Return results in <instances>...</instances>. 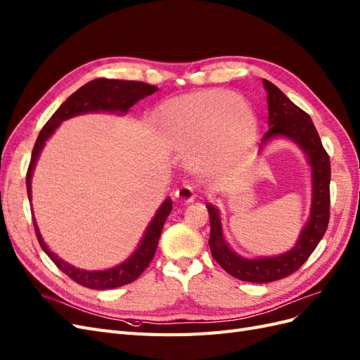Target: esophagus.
I'll list each match as a JSON object with an SVG mask.
<instances>
[{"label": "esophagus", "mask_w": 360, "mask_h": 360, "mask_svg": "<svg viewBox=\"0 0 360 360\" xmlns=\"http://www.w3.org/2000/svg\"><path fill=\"white\" fill-rule=\"evenodd\" d=\"M174 199L184 203H190L196 199V193H194V190L190 186H182L181 188L174 191Z\"/></svg>", "instance_id": "1"}]
</instances>
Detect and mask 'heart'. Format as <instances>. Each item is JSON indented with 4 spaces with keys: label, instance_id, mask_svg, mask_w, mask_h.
Returning <instances> with one entry per match:
<instances>
[{
    "label": "heart",
    "instance_id": "b5f03b06",
    "mask_svg": "<svg viewBox=\"0 0 360 360\" xmlns=\"http://www.w3.org/2000/svg\"><path fill=\"white\" fill-rule=\"evenodd\" d=\"M153 125L164 145L188 153L190 169L212 173L226 158V140L235 153H248L258 137L250 104L224 90H202L170 99L153 112Z\"/></svg>",
    "mask_w": 360,
    "mask_h": 360
}]
</instances>
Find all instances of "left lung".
Segmentation results:
<instances>
[{
	"instance_id": "8db88e82",
	"label": "left lung",
	"mask_w": 360,
	"mask_h": 360,
	"mask_svg": "<svg viewBox=\"0 0 360 360\" xmlns=\"http://www.w3.org/2000/svg\"><path fill=\"white\" fill-rule=\"evenodd\" d=\"M262 83L269 101L270 128L264 134L261 148L276 137L290 139L302 148L312 167V205L309 220L291 250L271 258L248 259L229 248L223 237L219 210L207 203L211 223L210 249L212 258L226 273L252 283L274 282L299 270L321 241L330 217V158L323 148L312 119L270 81L264 79Z\"/></svg>"
}]
</instances>
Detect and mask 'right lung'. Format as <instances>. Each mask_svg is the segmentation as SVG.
<instances>
[{
    "mask_svg": "<svg viewBox=\"0 0 360 360\" xmlns=\"http://www.w3.org/2000/svg\"><path fill=\"white\" fill-rule=\"evenodd\" d=\"M158 87L150 86L141 81H123V79H108V78H98L90 81V83L79 87L75 94H72L63 104L58 107L51 119L45 123L42 131L39 132V137L36 140V145L32 152V160H30V166L27 170V193L28 199L32 200V176L36 166V161L42 152L45 141L53 136L56 128L61 122L70 119L83 112L90 111H110V112H127L137 101L146 98L152 94H155ZM172 211V199H166L162 202L160 210L157 211L155 217L152 219L150 224L145 232L137 250L132 253L129 258L119 264L112 269L104 271H87L79 270L75 266L69 265L63 259H60L57 255H54L48 249V245L42 240V235L39 232V228L34 223L36 237L39 240L40 248L49 256L58 269L68 274L72 281L77 283L87 286L91 290H111L117 288V286L127 285L134 282L137 277L146 270V266L153 259V255L157 252V245L160 241V235L162 231V226L167 220V215Z\"/></svg>",
    "mask_w": 360,
    "mask_h": 360,
    "instance_id": "add662e5",
    "label": "right lung"
}]
</instances>
